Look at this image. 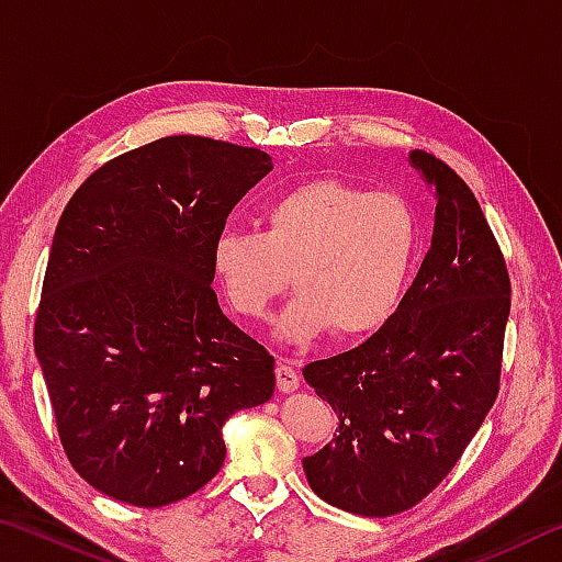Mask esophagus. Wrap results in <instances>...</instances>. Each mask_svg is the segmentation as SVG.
<instances>
[{
    "mask_svg": "<svg viewBox=\"0 0 562 562\" xmlns=\"http://www.w3.org/2000/svg\"><path fill=\"white\" fill-rule=\"evenodd\" d=\"M274 379H278V389L280 392H294L300 386V374L288 364V361H280L278 369H274Z\"/></svg>",
    "mask_w": 562,
    "mask_h": 562,
    "instance_id": "1",
    "label": "esophagus"
}]
</instances>
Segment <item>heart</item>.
I'll return each instance as SVG.
<instances>
[{
    "label": "heart",
    "mask_w": 562,
    "mask_h": 562,
    "mask_svg": "<svg viewBox=\"0 0 562 562\" xmlns=\"http://www.w3.org/2000/svg\"><path fill=\"white\" fill-rule=\"evenodd\" d=\"M416 221L394 193H367L317 178L284 190L260 213V233L223 231L211 260L235 312L262 319L290 288L278 319L294 345L327 329L341 339L372 335L394 315L414 262Z\"/></svg>",
    "instance_id": "obj_1"
}]
</instances>
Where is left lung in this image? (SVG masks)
I'll list each match as a JSON object with an SVG mask.
<instances>
[{
	"label": "left lung",
	"instance_id": "8db88e82",
	"mask_svg": "<svg viewBox=\"0 0 562 562\" xmlns=\"http://www.w3.org/2000/svg\"><path fill=\"white\" fill-rule=\"evenodd\" d=\"M436 190L431 247L412 288L364 345L302 369L339 416L302 459L310 488L357 516L386 518L429 496L498 396L510 280L471 188L443 160L408 154Z\"/></svg>",
	"mask_w": 562,
	"mask_h": 562
}]
</instances>
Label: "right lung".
Masks as SVG:
<instances>
[{"mask_svg":"<svg viewBox=\"0 0 562 562\" xmlns=\"http://www.w3.org/2000/svg\"><path fill=\"white\" fill-rule=\"evenodd\" d=\"M270 170L260 148L168 136L103 164L66 203L34 349L64 451L103 496L188 498L221 471L227 418L272 396L274 359L211 288L215 237Z\"/></svg>","mask_w":562,"mask_h":562,"instance_id":"right-lung-1","label":"right lung"}]
</instances>
